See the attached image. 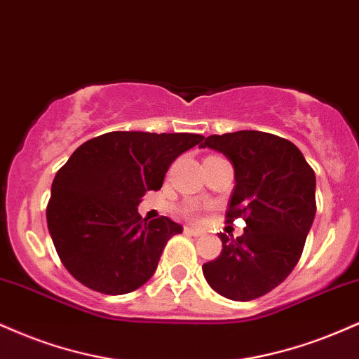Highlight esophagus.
<instances>
[{
  "instance_id": "1",
  "label": "esophagus",
  "mask_w": 359,
  "mask_h": 359,
  "mask_svg": "<svg viewBox=\"0 0 359 359\" xmlns=\"http://www.w3.org/2000/svg\"><path fill=\"white\" fill-rule=\"evenodd\" d=\"M185 232H187V234H191V236H204V231H201V229H194V227H185L184 229Z\"/></svg>"
}]
</instances>
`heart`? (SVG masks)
Segmentation results:
<instances>
[{"label":"heart","instance_id":"heart-1","mask_svg":"<svg viewBox=\"0 0 359 359\" xmlns=\"http://www.w3.org/2000/svg\"><path fill=\"white\" fill-rule=\"evenodd\" d=\"M189 212H192V210H189Z\"/></svg>","mask_w":359,"mask_h":359}]
</instances>
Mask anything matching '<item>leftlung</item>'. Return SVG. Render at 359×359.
Listing matches in <instances>:
<instances>
[{
	"mask_svg": "<svg viewBox=\"0 0 359 359\" xmlns=\"http://www.w3.org/2000/svg\"><path fill=\"white\" fill-rule=\"evenodd\" d=\"M234 167L227 221L244 217V234L222 241L221 256L202 266L215 292L232 301L267 294L291 274L314 215L316 175L292 142L273 133L239 130L205 138Z\"/></svg>",
	"mask_w": 359,
	"mask_h": 359,
	"instance_id": "1",
	"label": "left lung"
}]
</instances>
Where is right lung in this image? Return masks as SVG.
Masks as SVG:
<instances>
[{
    "instance_id": "add662e5",
    "label": "right lung",
    "mask_w": 359,
    "mask_h": 359,
    "mask_svg": "<svg viewBox=\"0 0 359 359\" xmlns=\"http://www.w3.org/2000/svg\"><path fill=\"white\" fill-rule=\"evenodd\" d=\"M202 140L197 133L109 132L72 154L51 184L46 222L73 278L111 296L152 278L182 226L163 215L142 219L137 207L147 191L162 187L170 163Z\"/></svg>"
}]
</instances>
